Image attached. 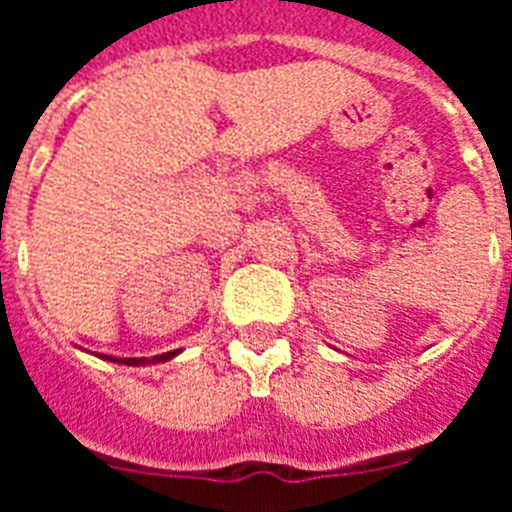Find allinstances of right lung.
<instances>
[{
	"instance_id": "right-lung-1",
	"label": "right lung",
	"mask_w": 512,
	"mask_h": 512,
	"mask_svg": "<svg viewBox=\"0 0 512 512\" xmlns=\"http://www.w3.org/2000/svg\"><path fill=\"white\" fill-rule=\"evenodd\" d=\"M182 354V348H174V351H166V354H158L153 359H117V356H107V354H94L104 361H112V364H125V366H148V364H164V361L174 359V356Z\"/></svg>"
}]
</instances>
